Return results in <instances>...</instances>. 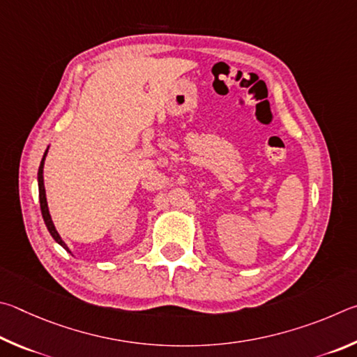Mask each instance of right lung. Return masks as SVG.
I'll return each mask as SVG.
<instances>
[{
	"instance_id": "right-lung-1",
	"label": "right lung",
	"mask_w": 357,
	"mask_h": 357,
	"mask_svg": "<svg viewBox=\"0 0 357 357\" xmlns=\"http://www.w3.org/2000/svg\"><path fill=\"white\" fill-rule=\"evenodd\" d=\"M47 153H48V147L45 150V153H43L42 156V161H40V166H39V172H37V182H39V202H40V210H42V218L43 221H45V226L48 229L50 235L53 236V240L58 243V245H61L62 248L66 249L67 252L72 251L68 249V246L64 243V240L61 238V235L58 234V230H56L54 224H53V220H52V215H50V210H48V204H47V192H45V186H43V165H45V158H47ZM73 255V254H72Z\"/></svg>"
}]
</instances>
